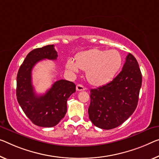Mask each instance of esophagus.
Wrapping results in <instances>:
<instances>
[{"instance_id":"34e87169","label":"esophagus","mask_w":159,"mask_h":159,"mask_svg":"<svg viewBox=\"0 0 159 159\" xmlns=\"http://www.w3.org/2000/svg\"><path fill=\"white\" fill-rule=\"evenodd\" d=\"M76 89L77 91H84V90H85V87L83 85L79 84L76 86Z\"/></svg>"}]
</instances>
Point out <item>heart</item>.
Masks as SVG:
<instances>
[{
  "instance_id": "1",
  "label": "heart",
  "mask_w": 159,
  "mask_h": 159,
  "mask_svg": "<svg viewBox=\"0 0 159 159\" xmlns=\"http://www.w3.org/2000/svg\"><path fill=\"white\" fill-rule=\"evenodd\" d=\"M121 64V55L117 50L94 48L80 52L77 55L75 61L68 60L67 68L73 73H77L80 69L86 70L89 82L99 86L113 79Z\"/></svg>"
}]
</instances>
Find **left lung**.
<instances>
[{
  "label": "left lung",
  "mask_w": 159,
  "mask_h": 159,
  "mask_svg": "<svg viewBox=\"0 0 159 159\" xmlns=\"http://www.w3.org/2000/svg\"><path fill=\"white\" fill-rule=\"evenodd\" d=\"M141 82L137 60L129 53L122 70L112 81L90 90L88 114L94 125L108 130L123 124L137 107Z\"/></svg>",
  "instance_id": "8db88e82"
}]
</instances>
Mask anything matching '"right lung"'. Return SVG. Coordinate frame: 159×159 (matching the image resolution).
Instances as JSON below:
<instances>
[{
    "label": "right lung",
    "mask_w": 159,
    "mask_h": 159,
    "mask_svg": "<svg viewBox=\"0 0 159 159\" xmlns=\"http://www.w3.org/2000/svg\"><path fill=\"white\" fill-rule=\"evenodd\" d=\"M54 45L32 50L26 56L17 75V99L25 115L42 127L57 125L67 112V101L76 91V85L67 80L56 81L43 95H38L32 84V70L40 60H57Z\"/></svg>",
    "instance_id": "1"
}]
</instances>
